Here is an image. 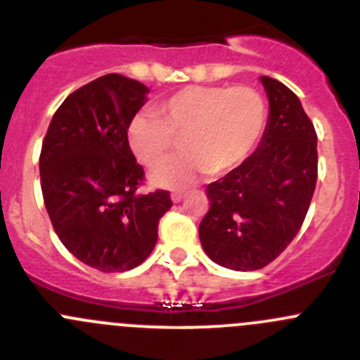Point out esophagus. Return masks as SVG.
Returning a JSON list of instances; mask_svg holds the SVG:
<instances>
[{
    "instance_id": "34e87169",
    "label": "esophagus",
    "mask_w": 360,
    "mask_h": 360,
    "mask_svg": "<svg viewBox=\"0 0 360 360\" xmlns=\"http://www.w3.org/2000/svg\"><path fill=\"white\" fill-rule=\"evenodd\" d=\"M184 197H186V193H184V191H174V193H172V202L174 203L183 202Z\"/></svg>"
}]
</instances>
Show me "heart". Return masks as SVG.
<instances>
[{"label": "heart", "instance_id": "1", "mask_svg": "<svg viewBox=\"0 0 360 360\" xmlns=\"http://www.w3.org/2000/svg\"><path fill=\"white\" fill-rule=\"evenodd\" d=\"M266 125V103L252 86H186L139 115L129 146L141 163L160 165L181 141L184 157L151 174L155 184L188 186L203 172L221 176L249 158Z\"/></svg>", "mask_w": 360, "mask_h": 360}]
</instances>
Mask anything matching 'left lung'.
<instances>
[{"instance_id": "left-lung-1", "label": "left lung", "mask_w": 360, "mask_h": 360, "mask_svg": "<svg viewBox=\"0 0 360 360\" xmlns=\"http://www.w3.org/2000/svg\"><path fill=\"white\" fill-rule=\"evenodd\" d=\"M270 116L257 150L207 184L210 207L198 235L214 263L237 271L264 268L303 224L317 183V134L291 89L261 76Z\"/></svg>"}]
</instances>
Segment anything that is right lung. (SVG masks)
Instances as JSON below:
<instances>
[{"label":"right lung","instance_id":"obj_1","mask_svg":"<svg viewBox=\"0 0 360 360\" xmlns=\"http://www.w3.org/2000/svg\"><path fill=\"white\" fill-rule=\"evenodd\" d=\"M146 85L104 75L66 97L50 122L39 155L41 191L52 226L82 263L108 271L139 266L158 238L170 193L139 195L144 170L129 146Z\"/></svg>","mask_w":360,"mask_h":360}]
</instances>
